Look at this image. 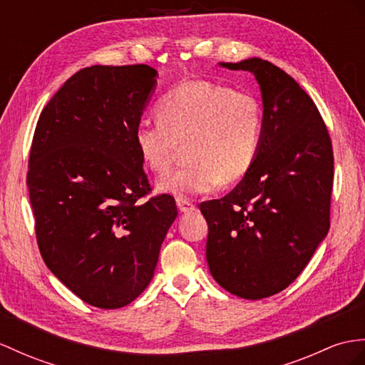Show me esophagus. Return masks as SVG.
Masks as SVG:
<instances>
[{
  "instance_id": "1",
  "label": "esophagus",
  "mask_w": 365,
  "mask_h": 365,
  "mask_svg": "<svg viewBox=\"0 0 365 365\" xmlns=\"http://www.w3.org/2000/svg\"><path fill=\"white\" fill-rule=\"evenodd\" d=\"M176 204H178V209H180V212H192L195 210V204L187 200V198H176Z\"/></svg>"
}]
</instances>
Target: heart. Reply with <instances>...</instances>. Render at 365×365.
Returning a JSON list of instances; mask_svg holds the SVG:
<instances>
[{
  "label": "heart",
  "mask_w": 365,
  "mask_h": 365,
  "mask_svg": "<svg viewBox=\"0 0 365 365\" xmlns=\"http://www.w3.org/2000/svg\"><path fill=\"white\" fill-rule=\"evenodd\" d=\"M264 111L260 97L210 80H187L158 103V119L140 120L135 144L156 175L170 170L185 144L187 164L161 178L159 190L207 193L251 172L260 153Z\"/></svg>",
  "instance_id": "b5f03b06"
}]
</instances>
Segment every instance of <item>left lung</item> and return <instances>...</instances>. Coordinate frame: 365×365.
Returning a JSON list of instances; mask_svg holds the SVG:
<instances>
[{"instance_id":"1","label":"left lung","mask_w":365,"mask_h":365,"mask_svg":"<svg viewBox=\"0 0 365 365\" xmlns=\"http://www.w3.org/2000/svg\"><path fill=\"white\" fill-rule=\"evenodd\" d=\"M221 65L255 76L264 131L251 172L226 197L200 204L206 257L220 287L259 300L289 287L330 229L333 145L317 106L285 71L262 58Z\"/></svg>"}]
</instances>
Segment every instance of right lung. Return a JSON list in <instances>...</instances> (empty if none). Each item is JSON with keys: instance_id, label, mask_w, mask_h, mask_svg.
<instances>
[{"instance_id": "1", "label": "right lung", "mask_w": 365, "mask_h": 365, "mask_svg": "<svg viewBox=\"0 0 365 365\" xmlns=\"http://www.w3.org/2000/svg\"><path fill=\"white\" fill-rule=\"evenodd\" d=\"M156 69H80L44 106L29 152L35 237L52 274L86 304L128 305L153 277L178 215L152 185L135 144ZM145 199V202H142Z\"/></svg>"}]
</instances>
